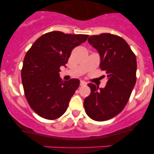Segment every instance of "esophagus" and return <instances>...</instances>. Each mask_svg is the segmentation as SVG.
<instances>
[{
    "mask_svg": "<svg viewBox=\"0 0 154 154\" xmlns=\"http://www.w3.org/2000/svg\"><path fill=\"white\" fill-rule=\"evenodd\" d=\"M87 82L84 81V80H81V81H80V86H85V85H87Z\"/></svg>",
    "mask_w": 154,
    "mask_h": 154,
    "instance_id": "34e87169",
    "label": "esophagus"
}]
</instances>
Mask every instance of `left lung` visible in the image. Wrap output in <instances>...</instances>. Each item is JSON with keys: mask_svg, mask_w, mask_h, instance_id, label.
I'll return each instance as SVG.
<instances>
[{"mask_svg": "<svg viewBox=\"0 0 154 154\" xmlns=\"http://www.w3.org/2000/svg\"><path fill=\"white\" fill-rule=\"evenodd\" d=\"M88 42L100 56V68L106 74L104 88L89 84L84 100L87 116L97 122L109 120L122 111L136 83L137 60L125 40L110 33L91 35ZM105 77V76H103Z\"/></svg>", "mask_w": 154, "mask_h": 154, "instance_id": "8db88e82", "label": "left lung"}]
</instances>
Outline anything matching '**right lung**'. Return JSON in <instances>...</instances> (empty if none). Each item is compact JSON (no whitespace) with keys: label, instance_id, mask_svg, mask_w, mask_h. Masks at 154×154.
<instances>
[{"label":"right lung","instance_id":"1","mask_svg":"<svg viewBox=\"0 0 154 154\" xmlns=\"http://www.w3.org/2000/svg\"><path fill=\"white\" fill-rule=\"evenodd\" d=\"M88 36L50 32L39 37L27 51L21 71L24 93L32 109L41 117L54 120L67 110L80 80L61 81L60 67H65L72 50Z\"/></svg>","mask_w":154,"mask_h":154}]
</instances>
